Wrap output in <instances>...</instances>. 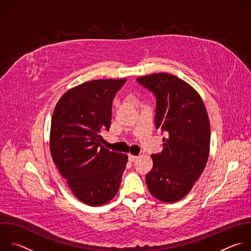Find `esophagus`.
Returning <instances> with one entry per match:
<instances>
[{
	"label": "esophagus",
	"mask_w": 251,
	"mask_h": 251,
	"mask_svg": "<svg viewBox=\"0 0 251 251\" xmlns=\"http://www.w3.org/2000/svg\"><path fill=\"white\" fill-rule=\"evenodd\" d=\"M129 162H134L138 157L137 156H134V155H131V154H129Z\"/></svg>",
	"instance_id": "obj_1"
}]
</instances>
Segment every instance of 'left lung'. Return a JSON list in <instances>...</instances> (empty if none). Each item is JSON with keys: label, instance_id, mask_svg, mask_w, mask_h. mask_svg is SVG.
Wrapping results in <instances>:
<instances>
[{"label": "left lung", "instance_id": "1", "mask_svg": "<svg viewBox=\"0 0 251 251\" xmlns=\"http://www.w3.org/2000/svg\"><path fill=\"white\" fill-rule=\"evenodd\" d=\"M137 81L155 94V125L167 133L163 151L151 156L153 168L146 183L154 198L175 202L190 193L205 168L210 145L208 115L201 95L181 78L160 73Z\"/></svg>", "mask_w": 251, "mask_h": 251}]
</instances>
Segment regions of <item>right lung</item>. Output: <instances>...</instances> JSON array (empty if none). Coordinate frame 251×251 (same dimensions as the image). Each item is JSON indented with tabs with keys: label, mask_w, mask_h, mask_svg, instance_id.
<instances>
[{
	"label": "right lung",
	"mask_w": 251,
	"mask_h": 251,
	"mask_svg": "<svg viewBox=\"0 0 251 251\" xmlns=\"http://www.w3.org/2000/svg\"><path fill=\"white\" fill-rule=\"evenodd\" d=\"M125 82L126 78L81 83L60 97L52 113V161L75 197L91 206L116 196L128 162L126 154L109 151L100 143V132L111 125L112 100Z\"/></svg>",
	"instance_id": "1"
}]
</instances>
